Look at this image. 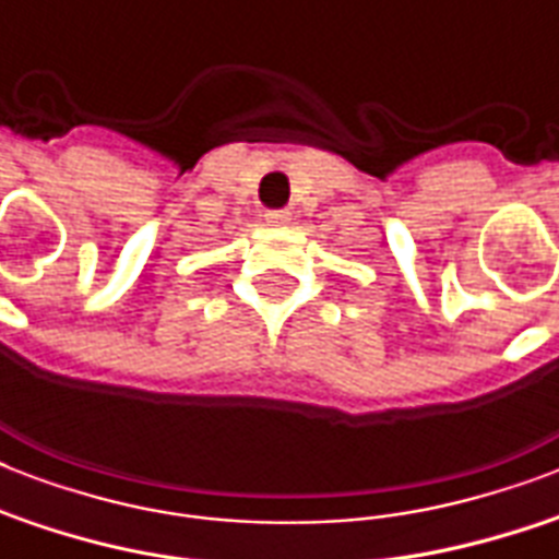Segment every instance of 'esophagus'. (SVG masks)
<instances>
[{
	"label": "esophagus",
	"mask_w": 559,
	"mask_h": 559,
	"mask_svg": "<svg viewBox=\"0 0 559 559\" xmlns=\"http://www.w3.org/2000/svg\"><path fill=\"white\" fill-rule=\"evenodd\" d=\"M263 219H266V226H284L289 219V211H266Z\"/></svg>",
	"instance_id": "34e87169"
}]
</instances>
